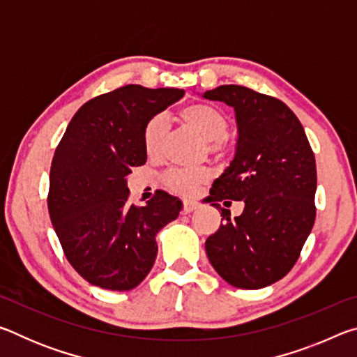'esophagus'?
Instances as JSON below:
<instances>
[{"instance_id": "obj_1", "label": "esophagus", "mask_w": 357, "mask_h": 357, "mask_svg": "<svg viewBox=\"0 0 357 357\" xmlns=\"http://www.w3.org/2000/svg\"><path fill=\"white\" fill-rule=\"evenodd\" d=\"M200 204H198L197 202H192V200H185L183 203V214H190L192 211H195Z\"/></svg>"}]
</instances>
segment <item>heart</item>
<instances>
[{"mask_svg": "<svg viewBox=\"0 0 357 357\" xmlns=\"http://www.w3.org/2000/svg\"><path fill=\"white\" fill-rule=\"evenodd\" d=\"M181 118L187 126L195 129L204 140L209 143V151L220 153L225 148V135L228 132V119L219 108L208 104H192L181 112ZM168 130V119L164 114H157L146 124L143 130V144L149 155H159ZM211 178L208 168H174L165 174V185L168 189L181 193V195H192L197 187L204 184Z\"/></svg>", "mask_w": 357, "mask_h": 357, "instance_id": "1", "label": "heart"}]
</instances>
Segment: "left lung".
Segmentation results:
<instances>
[{"label": "left lung", "mask_w": 357, "mask_h": 357, "mask_svg": "<svg viewBox=\"0 0 357 357\" xmlns=\"http://www.w3.org/2000/svg\"><path fill=\"white\" fill-rule=\"evenodd\" d=\"M203 98L233 107L238 124L234 159L209 190L223 222L204 243L208 258L229 285L269 287L291 271L315 223V155L282 100L239 84H222ZM229 199L245 202L234 221L218 204Z\"/></svg>", "instance_id": "8db88e82"}]
</instances>
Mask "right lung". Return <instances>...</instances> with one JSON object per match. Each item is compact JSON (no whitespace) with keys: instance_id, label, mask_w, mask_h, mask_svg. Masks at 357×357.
<instances>
[{"instance_id":"1","label":"right lung","mask_w":357,"mask_h":357,"mask_svg":"<svg viewBox=\"0 0 357 357\" xmlns=\"http://www.w3.org/2000/svg\"><path fill=\"white\" fill-rule=\"evenodd\" d=\"M184 89L126 84L83 104L50 168L48 213L64 255L91 285L129 291L149 274L155 234L183 203L157 190L144 206L129 200L128 174L146 162L143 130Z\"/></svg>"}]
</instances>
